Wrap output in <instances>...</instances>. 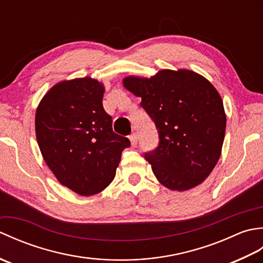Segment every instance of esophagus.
Masks as SVG:
<instances>
[{
	"label": "esophagus",
	"mask_w": 263,
	"mask_h": 263,
	"mask_svg": "<svg viewBox=\"0 0 263 263\" xmlns=\"http://www.w3.org/2000/svg\"><path fill=\"white\" fill-rule=\"evenodd\" d=\"M128 139H130L132 147H136L137 143H138V135H137V133H132V135L128 137Z\"/></svg>",
	"instance_id": "34e87169"
}]
</instances>
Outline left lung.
Instances as JSON below:
<instances>
[{"label":"left lung","mask_w":263,"mask_h":263,"mask_svg":"<svg viewBox=\"0 0 263 263\" xmlns=\"http://www.w3.org/2000/svg\"><path fill=\"white\" fill-rule=\"evenodd\" d=\"M122 82L141 97L158 130L157 149L144 155L156 178L172 191L200 185L220 158L226 131L224 104L214 85L186 69L127 76Z\"/></svg>","instance_id":"8db88e82"}]
</instances>
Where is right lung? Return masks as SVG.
I'll return each instance as SVG.
<instances>
[{
  "instance_id": "add662e5",
  "label": "right lung",
  "mask_w": 263,
  "mask_h": 263,
  "mask_svg": "<svg viewBox=\"0 0 263 263\" xmlns=\"http://www.w3.org/2000/svg\"><path fill=\"white\" fill-rule=\"evenodd\" d=\"M105 87L90 77L54 85L38 104L36 139L44 160L63 186L82 197L114 180L122 152L130 147L111 128L103 107Z\"/></svg>"
}]
</instances>
